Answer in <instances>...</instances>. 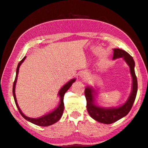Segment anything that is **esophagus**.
<instances>
[{
	"instance_id": "esophagus-1",
	"label": "esophagus",
	"mask_w": 148,
	"mask_h": 148,
	"mask_svg": "<svg viewBox=\"0 0 148 148\" xmlns=\"http://www.w3.org/2000/svg\"><path fill=\"white\" fill-rule=\"evenodd\" d=\"M80 76L81 77H85V73H83V72L81 73V74H80Z\"/></svg>"
}]
</instances>
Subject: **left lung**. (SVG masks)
I'll return each mask as SVG.
<instances>
[{
	"label": "left lung",
	"mask_w": 148,
	"mask_h": 148,
	"mask_svg": "<svg viewBox=\"0 0 148 148\" xmlns=\"http://www.w3.org/2000/svg\"><path fill=\"white\" fill-rule=\"evenodd\" d=\"M123 58L130 67L132 77V90L130 97L125 103L117 108H103L95 103L96 92L93 87L87 86L85 95L87 100V110L89 114L95 120L105 124H110L117 121L128 114L136 99L138 91V81L135 73V62L129 53L120 49H113V59Z\"/></svg>",
	"instance_id": "8db88e82"
}]
</instances>
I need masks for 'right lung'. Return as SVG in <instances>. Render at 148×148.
<instances>
[{"instance_id":"right-lung-1","label":"right lung","mask_w":148,"mask_h":148,"mask_svg":"<svg viewBox=\"0 0 148 148\" xmlns=\"http://www.w3.org/2000/svg\"><path fill=\"white\" fill-rule=\"evenodd\" d=\"M25 59H26V57H25L24 58L21 60L18 64V66H17V68H16L15 79H14L13 87H12V93H13V97H14V101H15L16 106L17 107V108H18V111L20 112L21 115H22V116L24 117L26 120L31 122V123H33L38 126H49V125H53V124L56 123V122L58 121L59 119H61L62 115H63V110H64V103H63L64 95H65L66 91L70 88L73 83L75 81L76 79H73L71 80H70L69 82H67L65 85H64L63 86L61 87V89L59 90L58 95H59V97H60V101H59V105L57 108H55V110L53 111H51V112L43 115V116L38 117V118H31V117H27L25 115L23 114V113L21 111V109L19 108L18 103H17V101H16V95H15V85H16V83L17 80V77H18V74L19 67H20V65L22 64L23 62L25 61Z\"/></svg>"}]
</instances>
